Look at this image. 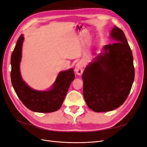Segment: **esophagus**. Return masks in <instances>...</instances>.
<instances>
[{
	"label": "esophagus",
	"mask_w": 147,
	"mask_h": 147,
	"mask_svg": "<svg viewBox=\"0 0 147 147\" xmlns=\"http://www.w3.org/2000/svg\"><path fill=\"white\" fill-rule=\"evenodd\" d=\"M83 63H81V62H79V63H78L76 64V65H75V71L78 75H81L82 74L83 71Z\"/></svg>",
	"instance_id": "obj_1"
}]
</instances>
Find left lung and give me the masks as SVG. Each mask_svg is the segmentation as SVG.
I'll use <instances>...</instances> for the list:
<instances>
[{
    "label": "left lung",
    "mask_w": 147,
    "mask_h": 147,
    "mask_svg": "<svg viewBox=\"0 0 147 147\" xmlns=\"http://www.w3.org/2000/svg\"><path fill=\"white\" fill-rule=\"evenodd\" d=\"M114 43L84 69L83 94L88 107L96 112H109L121 106L134 80L133 56L123 31L115 26L110 33Z\"/></svg>",
    "instance_id": "8db88e82"
}]
</instances>
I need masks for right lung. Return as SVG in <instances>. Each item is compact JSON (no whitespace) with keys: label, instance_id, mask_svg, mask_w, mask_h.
<instances>
[{"label":"right lung","instance_id":"obj_1","mask_svg":"<svg viewBox=\"0 0 147 147\" xmlns=\"http://www.w3.org/2000/svg\"><path fill=\"white\" fill-rule=\"evenodd\" d=\"M24 40L18 38L11 56V81L18 97L29 110L39 113H50L59 110L63 104L71 83L75 76L73 69L61 72L51 90L39 91L30 88L21 78L20 63Z\"/></svg>","mask_w":147,"mask_h":147}]
</instances>
